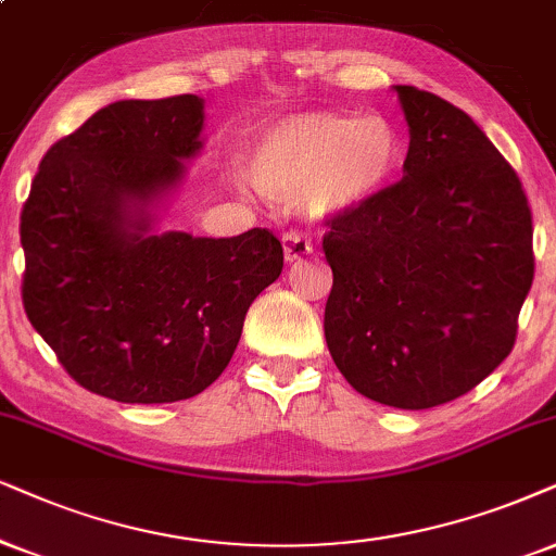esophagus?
Returning a JSON list of instances; mask_svg holds the SVG:
<instances>
[{"instance_id":"1","label":"esophagus","mask_w":556,"mask_h":556,"mask_svg":"<svg viewBox=\"0 0 556 556\" xmlns=\"http://www.w3.org/2000/svg\"><path fill=\"white\" fill-rule=\"evenodd\" d=\"M282 249H285V258L290 264H298L300 258L313 254V243L307 241V236L294 233V230H290V233L282 236Z\"/></svg>"}]
</instances>
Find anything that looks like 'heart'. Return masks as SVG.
Returning a JSON list of instances; mask_svg holds the SVG:
<instances>
[{
    "label": "heart",
    "instance_id": "1",
    "mask_svg": "<svg viewBox=\"0 0 556 556\" xmlns=\"http://www.w3.org/2000/svg\"><path fill=\"white\" fill-rule=\"evenodd\" d=\"M403 164V138L382 115L305 110L266 125L249 179L266 200L326 223L371 205Z\"/></svg>",
    "mask_w": 556,
    "mask_h": 556
}]
</instances>
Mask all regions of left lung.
<instances>
[{"label": "left lung", "mask_w": 556, "mask_h": 556, "mask_svg": "<svg viewBox=\"0 0 556 556\" xmlns=\"http://www.w3.org/2000/svg\"><path fill=\"white\" fill-rule=\"evenodd\" d=\"M410 146L403 179L330 220L326 343L375 403L426 410L510 354L533 282L521 179L467 112L395 84Z\"/></svg>", "instance_id": "1"}]
</instances>
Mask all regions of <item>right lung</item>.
<instances>
[{"instance_id": "obj_1", "label": "right lung", "mask_w": 556, "mask_h": 556, "mask_svg": "<svg viewBox=\"0 0 556 556\" xmlns=\"http://www.w3.org/2000/svg\"><path fill=\"white\" fill-rule=\"evenodd\" d=\"M202 130L197 94L112 102L48 149L20 215L27 318L81 388L117 403L210 388L282 274V243L264 228H159Z\"/></svg>"}]
</instances>
